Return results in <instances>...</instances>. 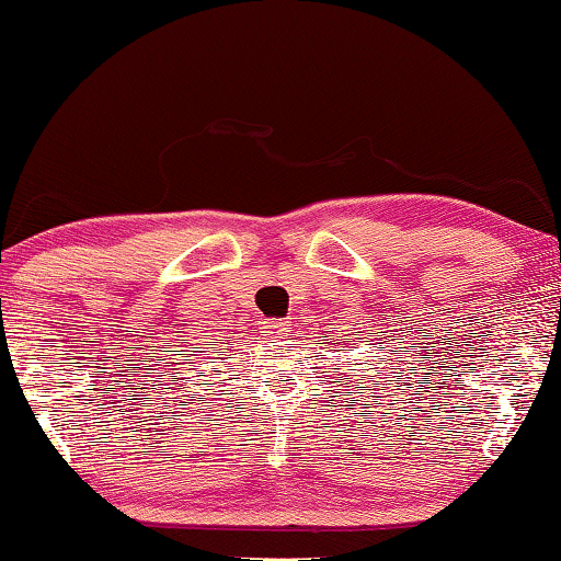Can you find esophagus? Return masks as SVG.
<instances>
[{"label":"esophagus","mask_w":561,"mask_h":561,"mask_svg":"<svg viewBox=\"0 0 561 561\" xmlns=\"http://www.w3.org/2000/svg\"><path fill=\"white\" fill-rule=\"evenodd\" d=\"M270 329H272V333H284V331H287V321H270Z\"/></svg>","instance_id":"obj_1"}]
</instances>
